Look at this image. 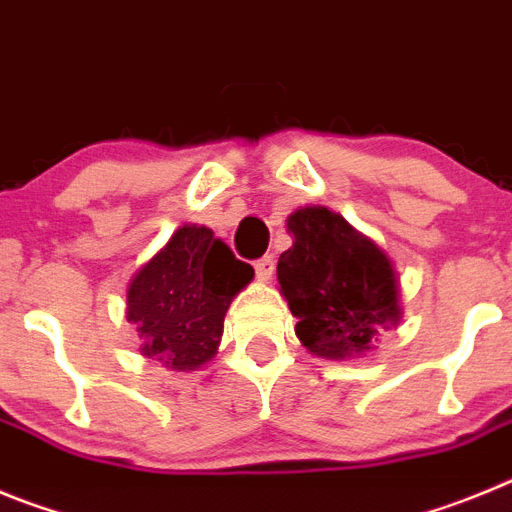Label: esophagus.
<instances>
[{
  "mask_svg": "<svg viewBox=\"0 0 512 512\" xmlns=\"http://www.w3.org/2000/svg\"><path fill=\"white\" fill-rule=\"evenodd\" d=\"M253 269H256L259 282H269L271 274H274V256H264V259H259L256 264H253Z\"/></svg>",
  "mask_w": 512,
  "mask_h": 512,
  "instance_id": "34e87169",
  "label": "esophagus"
}]
</instances>
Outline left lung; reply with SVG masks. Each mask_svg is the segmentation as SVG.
Segmentation results:
<instances>
[{
    "label": "left lung",
    "instance_id": "obj_1",
    "mask_svg": "<svg viewBox=\"0 0 512 512\" xmlns=\"http://www.w3.org/2000/svg\"><path fill=\"white\" fill-rule=\"evenodd\" d=\"M292 248L279 256V292L312 356L361 359L384 330L402 323L400 279L392 259L346 217L320 205L287 217Z\"/></svg>",
    "mask_w": 512,
    "mask_h": 512
}]
</instances>
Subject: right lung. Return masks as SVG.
Masks as SVG:
<instances>
[{"label":"right lung","mask_w":512,"mask_h":512,"mask_svg":"<svg viewBox=\"0 0 512 512\" xmlns=\"http://www.w3.org/2000/svg\"><path fill=\"white\" fill-rule=\"evenodd\" d=\"M251 264L205 225H182L128 284L125 318L138 328L140 356L171 372H197L215 359L225 312L251 284Z\"/></svg>","instance_id":"right-lung-1"}]
</instances>
